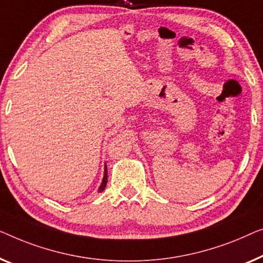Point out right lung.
<instances>
[{
    "instance_id": "obj_1",
    "label": "right lung",
    "mask_w": 263,
    "mask_h": 263,
    "mask_svg": "<svg viewBox=\"0 0 263 263\" xmlns=\"http://www.w3.org/2000/svg\"><path fill=\"white\" fill-rule=\"evenodd\" d=\"M107 167L105 165V173H103V179H102V183H101V186H100V188H99V192H102L103 190H105L106 188V184H107Z\"/></svg>"
}]
</instances>
